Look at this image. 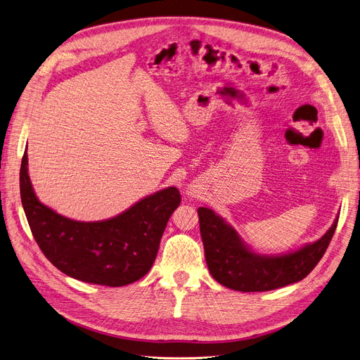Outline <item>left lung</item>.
<instances>
[{
  "mask_svg": "<svg viewBox=\"0 0 360 360\" xmlns=\"http://www.w3.org/2000/svg\"><path fill=\"white\" fill-rule=\"evenodd\" d=\"M198 217L210 274L220 285L239 292H269L305 278L326 254L338 221L337 216L323 238L296 251L262 255L209 207H200Z\"/></svg>",
  "mask_w": 360,
  "mask_h": 360,
  "instance_id": "8db88e82",
  "label": "left lung"
}]
</instances>
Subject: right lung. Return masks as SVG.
Wrapping results in <instances>:
<instances>
[{
    "label": "right lung",
    "instance_id": "1",
    "mask_svg": "<svg viewBox=\"0 0 360 360\" xmlns=\"http://www.w3.org/2000/svg\"><path fill=\"white\" fill-rule=\"evenodd\" d=\"M22 204L34 240L64 274L91 285L120 288L140 280L156 259L169 217L181 202L169 186L101 221H77L37 200L27 172V150L20 167Z\"/></svg>",
    "mask_w": 360,
    "mask_h": 360
}]
</instances>
